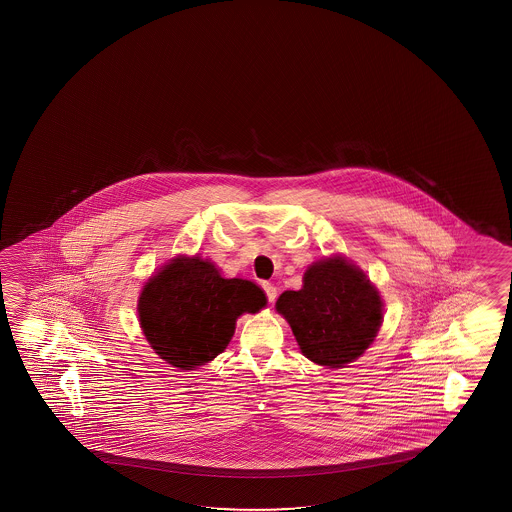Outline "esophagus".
I'll return each instance as SVG.
<instances>
[{
  "instance_id": "1",
  "label": "esophagus",
  "mask_w": 512,
  "mask_h": 512,
  "mask_svg": "<svg viewBox=\"0 0 512 512\" xmlns=\"http://www.w3.org/2000/svg\"><path fill=\"white\" fill-rule=\"evenodd\" d=\"M262 288H264V292H266L267 301L274 302L276 301V287H274L273 283H267V281H264L262 283Z\"/></svg>"
}]
</instances>
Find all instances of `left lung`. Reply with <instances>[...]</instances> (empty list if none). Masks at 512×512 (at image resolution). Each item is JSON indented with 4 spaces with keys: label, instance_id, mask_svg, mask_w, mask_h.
I'll return each mask as SVG.
<instances>
[{
    "label": "left lung",
    "instance_id": "8db88e82",
    "mask_svg": "<svg viewBox=\"0 0 512 512\" xmlns=\"http://www.w3.org/2000/svg\"><path fill=\"white\" fill-rule=\"evenodd\" d=\"M276 311L292 327L304 357L330 369L357 360L383 322L378 290L339 255L311 264L301 290L283 292Z\"/></svg>",
    "mask_w": 512,
    "mask_h": 512
}]
</instances>
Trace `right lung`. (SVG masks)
Returning a JSON list of instances; mask_svg holds the SVG:
<instances>
[{
  "mask_svg": "<svg viewBox=\"0 0 512 512\" xmlns=\"http://www.w3.org/2000/svg\"><path fill=\"white\" fill-rule=\"evenodd\" d=\"M264 306L266 295L253 281L222 278L210 260L176 257L141 290L138 315L155 353L190 371L225 350L238 316Z\"/></svg>",
  "mask_w": 512,
  "mask_h": 512,
  "instance_id": "right-lung-1",
  "label": "right lung"
}]
</instances>
